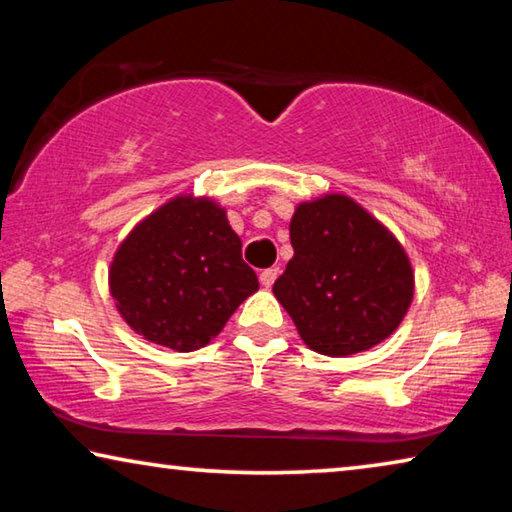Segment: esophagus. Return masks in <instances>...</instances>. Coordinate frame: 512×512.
<instances>
[{"instance_id": "1", "label": "esophagus", "mask_w": 512, "mask_h": 512, "mask_svg": "<svg viewBox=\"0 0 512 512\" xmlns=\"http://www.w3.org/2000/svg\"><path fill=\"white\" fill-rule=\"evenodd\" d=\"M277 275H280V268H266V271L259 273V282H262V287L271 289L273 282L277 280Z\"/></svg>"}]
</instances>
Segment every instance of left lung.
Wrapping results in <instances>:
<instances>
[{
	"label": "left lung",
	"mask_w": 512,
	"mask_h": 512,
	"mask_svg": "<svg viewBox=\"0 0 512 512\" xmlns=\"http://www.w3.org/2000/svg\"><path fill=\"white\" fill-rule=\"evenodd\" d=\"M293 257L273 293L311 350L348 357L391 336L413 300L404 248L375 216L343 194L300 203Z\"/></svg>",
	"instance_id": "obj_1"
}]
</instances>
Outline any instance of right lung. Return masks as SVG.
I'll list each match as a JSON object with an SVG mask.
<instances>
[{"mask_svg":"<svg viewBox=\"0 0 512 512\" xmlns=\"http://www.w3.org/2000/svg\"><path fill=\"white\" fill-rule=\"evenodd\" d=\"M259 289L241 239L210 198L178 196L137 223L110 264L119 314L146 341L194 352Z\"/></svg>","mask_w":512,"mask_h":512,"instance_id":"add662e5","label":"right lung"}]
</instances>
